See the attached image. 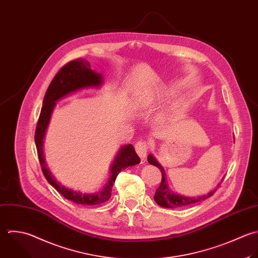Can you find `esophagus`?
<instances>
[{"label":"esophagus","mask_w":258,"mask_h":258,"mask_svg":"<svg viewBox=\"0 0 258 258\" xmlns=\"http://www.w3.org/2000/svg\"><path fill=\"white\" fill-rule=\"evenodd\" d=\"M135 149H136V152L137 154L140 156V158L142 160H144L147 156V153H148V150H149V144L146 142V141H141V142H138L135 146Z\"/></svg>","instance_id":"esophagus-1"}]
</instances>
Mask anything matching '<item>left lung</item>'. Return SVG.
Listing matches in <instances>:
<instances>
[{
  "label": "left lung",
  "instance_id": "8db88e82",
  "mask_svg": "<svg viewBox=\"0 0 258 258\" xmlns=\"http://www.w3.org/2000/svg\"><path fill=\"white\" fill-rule=\"evenodd\" d=\"M148 162L151 165L158 167L160 169V171L162 172V181H161V184H160L159 188L157 189L156 194L154 196V199L157 202V204L162 206V207H165V208H179V207L189 206V205H192V204H195V203H198L200 201H203V200H206V199L210 198L216 191V190L212 191V192H210L209 194H207L205 196H199L197 198L196 197H193V198L184 197V196L175 194L167 186L166 179H165L166 174H165V171H164L163 167L157 162V160L152 155L148 156ZM219 186H218V188H219Z\"/></svg>",
  "mask_w": 258,
  "mask_h": 258
}]
</instances>
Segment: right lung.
<instances>
[{"label":"right lung","instance_id":"right-lung-1","mask_svg":"<svg viewBox=\"0 0 258 258\" xmlns=\"http://www.w3.org/2000/svg\"><path fill=\"white\" fill-rule=\"evenodd\" d=\"M101 75L99 73H95L90 68V64L88 61L83 60L81 58H77L65 64L56 73V75L54 76L46 90L43 105L35 131V144L37 148V154L43 175L46 178V180L67 200L87 206L98 205L109 200L111 196V189L117 175L122 170L140 164L141 159L137 155L134 146L127 145L120 149L111 166V177L108 181L107 186L101 192H98L96 194H81L79 192L67 189L61 184H59L46 167L42 147L45 131L47 128L52 110L54 108L55 101L78 89L91 86H98L101 84Z\"/></svg>","mask_w":258,"mask_h":258}]
</instances>
